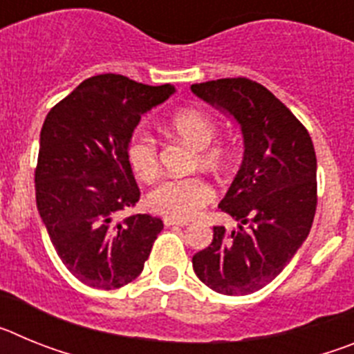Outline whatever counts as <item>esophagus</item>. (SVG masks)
<instances>
[{
	"label": "esophagus",
	"instance_id": "34e87169",
	"mask_svg": "<svg viewBox=\"0 0 354 354\" xmlns=\"http://www.w3.org/2000/svg\"><path fill=\"white\" fill-rule=\"evenodd\" d=\"M165 227H186L187 221H179V220H171V218H165Z\"/></svg>",
	"mask_w": 354,
	"mask_h": 354
}]
</instances>
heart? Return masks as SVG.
Masks as SVG:
<instances>
[{"label": "heart", "mask_w": 354, "mask_h": 354, "mask_svg": "<svg viewBox=\"0 0 354 354\" xmlns=\"http://www.w3.org/2000/svg\"><path fill=\"white\" fill-rule=\"evenodd\" d=\"M171 133L196 150V161L211 171H223L230 154L221 145H211L216 138V124L207 113L196 108L179 109L168 122ZM127 159L140 179H154L159 170L158 147L149 134H136L127 147ZM214 196L211 184L200 177L170 179L156 186L147 204L158 214L186 221L198 214Z\"/></svg>", "instance_id": "obj_1"}]
</instances>
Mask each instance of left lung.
I'll return each instance as SVG.
<instances>
[{
  "label": "left lung",
  "instance_id": "1",
  "mask_svg": "<svg viewBox=\"0 0 354 354\" xmlns=\"http://www.w3.org/2000/svg\"><path fill=\"white\" fill-rule=\"evenodd\" d=\"M192 92L239 126L243 161L220 209L236 230L214 227L193 255L196 277L227 296L273 282L310 232L317 205V159L308 131L283 102L246 77L192 84Z\"/></svg>",
  "mask_w": 354,
  "mask_h": 354
}]
</instances>
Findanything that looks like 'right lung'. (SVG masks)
Returning a JSON list of instances; mask_svg holds the SVG:
<instances>
[{"instance_id":"obj_1","label":"right lung","mask_w":354,"mask_h":354,"mask_svg":"<svg viewBox=\"0 0 354 354\" xmlns=\"http://www.w3.org/2000/svg\"><path fill=\"white\" fill-rule=\"evenodd\" d=\"M175 92L120 74L88 77L51 109L40 131L37 209L53 246L80 282L118 289L143 271L162 221L115 216L136 205L127 159L142 115Z\"/></svg>"}]
</instances>
